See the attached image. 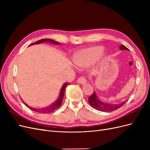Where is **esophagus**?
<instances>
[{
    "label": "esophagus",
    "instance_id": "obj_1",
    "mask_svg": "<svg viewBox=\"0 0 150 150\" xmlns=\"http://www.w3.org/2000/svg\"><path fill=\"white\" fill-rule=\"evenodd\" d=\"M77 82L79 84H86L87 83V80L84 78H83V77H80V78H79L78 80H77Z\"/></svg>",
    "mask_w": 150,
    "mask_h": 150
}]
</instances>
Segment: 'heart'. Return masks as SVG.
Returning a JSON list of instances; mask_svg holds the SVG:
<instances>
[{
    "instance_id": "1",
    "label": "heart",
    "mask_w": 150,
    "mask_h": 150,
    "mask_svg": "<svg viewBox=\"0 0 150 150\" xmlns=\"http://www.w3.org/2000/svg\"><path fill=\"white\" fill-rule=\"evenodd\" d=\"M104 47L101 46H93L76 52L72 60L74 64L81 67H87L93 64L99 57H103L104 56L103 54Z\"/></svg>"
}]
</instances>
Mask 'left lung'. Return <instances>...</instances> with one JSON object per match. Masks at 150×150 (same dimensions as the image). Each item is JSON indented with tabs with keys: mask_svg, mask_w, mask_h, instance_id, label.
I'll return each instance as SVG.
<instances>
[{
	"mask_svg": "<svg viewBox=\"0 0 150 150\" xmlns=\"http://www.w3.org/2000/svg\"><path fill=\"white\" fill-rule=\"evenodd\" d=\"M120 49L121 51L128 50V49L123 46V45H121L120 46ZM88 102L91 107L95 109V110L103 112H110L116 110L118 108H121L126 103V101L119 104H110L104 103L98 98L96 93L95 91H94L91 96L89 97Z\"/></svg>",
	"mask_w": 150,
	"mask_h": 150,
	"instance_id": "1",
	"label": "left lung"
}]
</instances>
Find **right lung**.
<instances>
[{"instance_id":"obj_1","label":"right lung","mask_w":150,"mask_h":150,"mask_svg":"<svg viewBox=\"0 0 150 150\" xmlns=\"http://www.w3.org/2000/svg\"><path fill=\"white\" fill-rule=\"evenodd\" d=\"M47 42H50V43H52V44H57V45L61 44L60 42H58L55 41V40H53L52 39H40L39 40H38V41L35 42L34 43L30 44V46H31V45L39 44H40V43ZM68 84H69V83H64V84H63L62 87L61 88L60 93H59V96L57 98V99L56 100V101H55L53 104H52L51 105H50V106H49L47 107L44 108H32L30 106H29L28 104H27L26 103H25L23 101H23V103L25 104V105L27 107H28L29 109H30V110H33V111H35V112H39V113H43V114H44V113H46V114H47V113L52 112L54 111L55 110H56L57 109H58L61 106V104H62V100H63V98H64L65 90H66V88L67 87V86L68 85Z\"/></svg>"}]
</instances>
